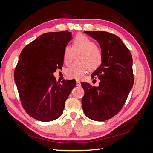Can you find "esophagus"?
<instances>
[{
  "instance_id": "1",
  "label": "esophagus",
  "mask_w": 153,
  "mask_h": 153,
  "mask_svg": "<svg viewBox=\"0 0 153 153\" xmlns=\"http://www.w3.org/2000/svg\"><path fill=\"white\" fill-rule=\"evenodd\" d=\"M81 84H80V81H76V85L77 86H80Z\"/></svg>"
}]
</instances>
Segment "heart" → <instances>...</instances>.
<instances>
[{"instance_id":"heart-1","label":"heart","mask_w":153,"mask_h":153,"mask_svg":"<svg viewBox=\"0 0 153 153\" xmlns=\"http://www.w3.org/2000/svg\"><path fill=\"white\" fill-rule=\"evenodd\" d=\"M78 53V61L73 62L66 69V75L69 78L80 80L88 69L91 71L98 69L103 62V54L100 48L87 36L79 34L72 41L71 48L69 46L64 49L63 61L66 65L73 59L74 53Z\"/></svg>"}]
</instances>
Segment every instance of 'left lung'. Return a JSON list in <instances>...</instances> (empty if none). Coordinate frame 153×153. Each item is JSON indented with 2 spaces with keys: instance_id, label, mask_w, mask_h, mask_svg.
Listing matches in <instances>:
<instances>
[{
  "instance_id": "obj_1",
  "label": "left lung",
  "mask_w": 153,
  "mask_h": 153,
  "mask_svg": "<svg viewBox=\"0 0 153 153\" xmlns=\"http://www.w3.org/2000/svg\"><path fill=\"white\" fill-rule=\"evenodd\" d=\"M98 41L103 54L101 66L92 73L99 86L82 82L85 94L82 100L87 117L104 121L113 117L123 108L134 82L131 54L118 36L105 31H84Z\"/></svg>"
}]
</instances>
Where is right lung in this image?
Listing matches in <instances>:
<instances>
[{
    "label": "right lung",
    "mask_w": 153,
    "mask_h": 153,
    "mask_svg": "<svg viewBox=\"0 0 153 153\" xmlns=\"http://www.w3.org/2000/svg\"><path fill=\"white\" fill-rule=\"evenodd\" d=\"M68 31L48 32L23 49L14 73L22 104L30 116L43 122L58 119L76 82L56 81L53 73L62 68L64 49L72 36Z\"/></svg>",
    "instance_id": "right-lung-1"
}]
</instances>
